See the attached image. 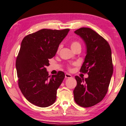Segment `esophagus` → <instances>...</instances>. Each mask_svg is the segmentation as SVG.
<instances>
[{
	"mask_svg": "<svg viewBox=\"0 0 126 126\" xmlns=\"http://www.w3.org/2000/svg\"><path fill=\"white\" fill-rule=\"evenodd\" d=\"M65 77L66 78H72V75L69 74H65Z\"/></svg>",
	"mask_w": 126,
	"mask_h": 126,
	"instance_id": "34e87169",
	"label": "esophagus"
}]
</instances>
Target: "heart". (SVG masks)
I'll return each instance as SVG.
<instances>
[{
    "instance_id": "b5f03b06",
    "label": "heart",
    "mask_w": 126,
    "mask_h": 126,
    "mask_svg": "<svg viewBox=\"0 0 126 126\" xmlns=\"http://www.w3.org/2000/svg\"><path fill=\"white\" fill-rule=\"evenodd\" d=\"M62 45H60L58 47V51L61 48ZM71 48L72 49V51L75 50L76 49L78 48H81V44L78 41H73L71 44Z\"/></svg>"
}]
</instances>
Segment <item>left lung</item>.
Wrapping results in <instances>:
<instances>
[{
	"label": "left lung",
	"mask_w": 126,
	"mask_h": 126,
	"mask_svg": "<svg viewBox=\"0 0 126 126\" xmlns=\"http://www.w3.org/2000/svg\"><path fill=\"white\" fill-rule=\"evenodd\" d=\"M74 33L86 45V56L80 71L88 75L85 79L75 77L77 84L73 92L74 100L81 107H92L107 93L113 72L111 50L107 41L91 28H81Z\"/></svg>",
	"instance_id": "left-lung-1"
}]
</instances>
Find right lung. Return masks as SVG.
Returning <instances> with one entry per match:
<instances>
[{
  "label": "right lung",
  "mask_w": 126,
  "mask_h": 126,
  "mask_svg": "<svg viewBox=\"0 0 126 126\" xmlns=\"http://www.w3.org/2000/svg\"><path fill=\"white\" fill-rule=\"evenodd\" d=\"M69 31L43 29L22 40L16 61L18 85L26 100L35 106L47 107L55 101L65 74L59 71L51 77L46 67Z\"/></svg>",
  "instance_id": "add662e5"
}]
</instances>
